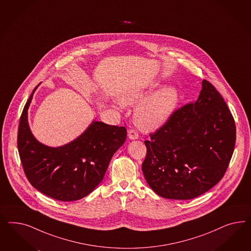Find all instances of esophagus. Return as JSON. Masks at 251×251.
<instances>
[{"label": "esophagus", "mask_w": 251, "mask_h": 251, "mask_svg": "<svg viewBox=\"0 0 251 251\" xmlns=\"http://www.w3.org/2000/svg\"><path fill=\"white\" fill-rule=\"evenodd\" d=\"M128 137L130 140H136L139 138V134L135 129H129L128 132Z\"/></svg>", "instance_id": "esophagus-1"}]
</instances>
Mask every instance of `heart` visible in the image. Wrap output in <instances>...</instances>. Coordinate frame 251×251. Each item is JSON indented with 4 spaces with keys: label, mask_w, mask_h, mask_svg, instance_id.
<instances>
[{
    "label": "heart",
    "mask_w": 251,
    "mask_h": 251,
    "mask_svg": "<svg viewBox=\"0 0 251 251\" xmlns=\"http://www.w3.org/2000/svg\"><path fill=\"white\" fill-rule=\"evenodd\" d=\"M149 92L144 87L133 86L126 90L122 98L126 105L140 103L135 110V122L145 130H153L164 125L175 111L179 100L178 92L173 86L162 87L145 99ZM123 103L117 102V106L122 108Z\"/></svg>",
    "instance_id": "b5f03b06"
}]
</instances>
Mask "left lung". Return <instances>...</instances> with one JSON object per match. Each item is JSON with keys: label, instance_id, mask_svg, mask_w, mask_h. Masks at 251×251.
I'll use <instances>...</instances> for the list:
<instances>
[{"label": "left lung", "instance_id": "obj_1", "mask_svg": "<svg viewBox=\"0 0 251 251\" xmlns=\"http://www.w3.org/2000/svg\"><path fill=\"white\" fill-rule=\"evenodd\" d=\"M196 102L176 109L145 141L142 169L157 195L172 200L198 197L220 181L236 144V124L226 103L203 80Z\"/></svg>", "mask_w": 251, "mask_h": 251}]
</instances>
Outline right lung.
<instances>
[{
	"instance_id": "right-lung-1",
	"label": "right lung",
	"mask_w": 251,
	"mask_h": 251,
	"mask_svg": "<svg viewBox=\"0 0 251 251\" xmlns=\"http://www.w3.org/2000/svg\"><path fill=\"white\" fill-rule=\"evenodd\" d=\"M37 87L25 105L18 128L17 147L24 172L31 185L48 197L61 201L80 200L103 180L113 154L126 140L127 129L94 121L67 145H43L33 136L27 122Z\"/></svg>"
}]
</instances>
